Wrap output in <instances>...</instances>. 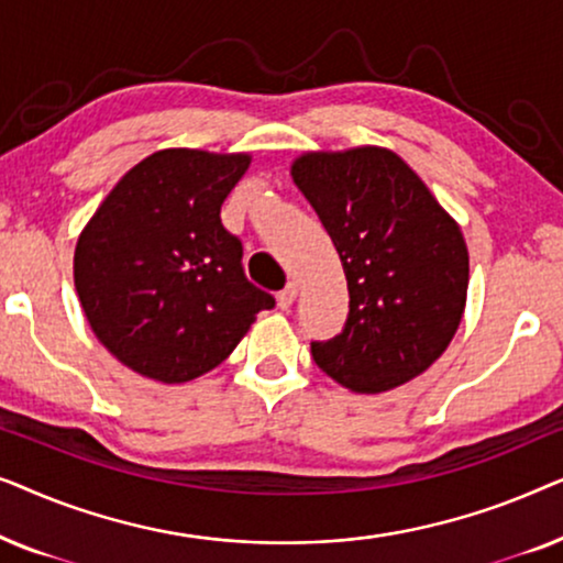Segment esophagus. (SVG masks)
I'll list each match as a JSON object with an SVG mask.
<instances>
[{"instance_id":"esophagus-1","label":"esophagus","mask_w":563,"mask_h":563,"mask_svg":"<svg viewBox=\"0 0 563 563\" xmlns=\"http://www.w3.org/2000/svg\"><path fill=\"white\" fill-rule=\"evenodd\" d=\"M295 299H297V284L295 282L287 284V287H284L279 295H276V302H279L282 310H289V307L295 305Z\"/></svg>"}]
</instances>
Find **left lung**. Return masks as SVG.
I'll use <instances>...</instances> for the list:
<instances>
[{"mask_svg":"<svg viewBox=\"0 0 563 563\" xmlns=\"http://www.w3.org/2000/svg\"><path fill=\"white\" fill-rule=\"evenodd\" d=\"M289 174L328 230L351 297L343 333L312 343L314 364L356 395H382L428 372L466 310L459 222L382 145L305 151Z\"/></svg>","mask_w":563,"mask_h":563,"instance_id":"8db88e82","label":"left lung"}]
</instances>
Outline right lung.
<instances>
[{"mask_svg":"<svg viewBox=\"0 0 563 563\" xmlns=\"http://www.w3.org/2000/svg\"><path fill=\"white\" fill-rule=\"evenodd\" d=\"M251 153L164 148L102 199L79 233L74 284L97 341L135 374L184 384L220 366L274 297L245 279L220 207Z\"/></svg>","mask_w":563,"mask_h":563,"instance_id":"right-lung-1","label":"right lung"}]
</instances>
